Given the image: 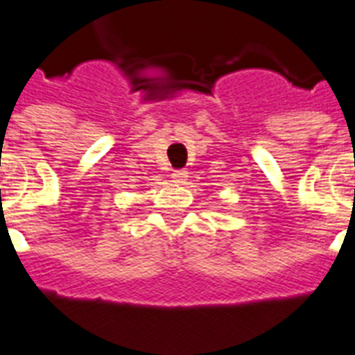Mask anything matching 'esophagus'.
Segmentation results:
<instances>
[{"instance_id": "obj_1", "label": "esophagus", "mask_w": 355, "mask_h": 355, "mask_svg": "<svg viewBox=\"0 0 355 355\" xmlns=\"http://www.w3.org/2000/svg\"><path fill=\"white\" fill-rule=\"evenodd\" d=\"M171 178L175 180V182H184L187 178V171H184V169H177V171L171 173Z\"/></svg>"}]
</instances>
